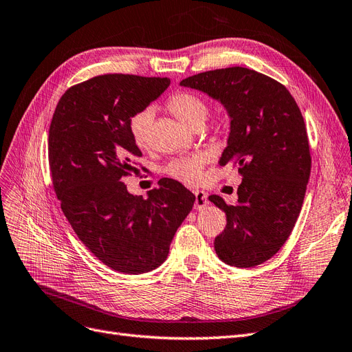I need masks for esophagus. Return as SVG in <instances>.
Instances as JSON below:
<instances>
[{
  "label": "esophagus",
  "instance_id": "esophagus-1",
  "mask_svg": "<svg viewBox=\"0 0 352 352\" xmlns=\"http://www.w3.org/2000/svg\"><path fill=\"white\" fill-rule=\"evenodd\" d=\"M195 210H204L208 206L207 194L204 190H195Z\"/></svg>",
  "mask_w": 352,
  "mask_h": 352
}]
</instances>
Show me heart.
I'll use <instances>...</instances> for the list:
<instances>
[{
  "label": "heart",
  "instance_id": "obj_1",
  "mask_svg": "<svg viewBox=\"0 0 352 352\" xmlns=\"http://www.w3.org/2000/svg\"><path fill=\"white\" fill-rule=\"evenodd\" d=\"M167 107L179 120L190 127H197L204 124L208 116V104L204 98L192 92H177L167 101ZM155 110L153 107H145L136 111L129 122H127V131L132 138V141L140 146L146 148L150 145L151 126L154 122ZM202 162L199 158L186 157L177 158L168 163L166 167V173L172 177H176L186 184H195L201 177Z\"/></svg>",
  "mask_w": 352,
  "mask_h": 352
}]
</instances>
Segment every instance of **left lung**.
Returning <instances> with one entry per match:
<instances>
[{
  "label": "left lung",
  "instance_id": "obj_1",
  "mask_svg": "<svg viewBox=\"0 0 352 352\" xmlns=\"http://www.w3.org/2000/svg\"><path fill=\"white\" fill-rule=\"evenodd\" d=\"M180 85L220 101L230 117L219 164L238 166L242 184L235 206L208 197L228 221L214 250L229 265L254 267L283 247L302 207L311 155L300 107L282 83L247 67L198 73Z\"/></svg>",
  "mask_w": 352,
  "mask_h": 352
}]
</instances>
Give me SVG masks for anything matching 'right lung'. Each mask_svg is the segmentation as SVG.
Returning <instances> with one entry per match:
<instances>
[{"label": "right lung", "mask_w": 352, "mask_h": 352, "mask_svg": "<svg viewBox=\"0 0 352 352\" xmlns=\"http://www.w3.org/2000/svg\"><path fill=\"white\" fill-rule=\"evenodd\" d=\"M168 85L167 78L95 76L63 94L50 124V172L63 212L95 257L126 274L163 264L194 207L195 195L177 180L162 179L145 199L122 182L142 155L127 122Z\"/></svg>", "instance_id": "obj_1"}]
</instances>
